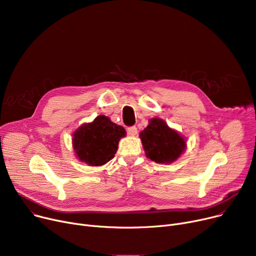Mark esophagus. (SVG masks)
I'll use <instances>...</instances> for the list:
<instances>
[{
    "label": "esophagus",
    "mask_w": 256,
    "mask_h": 256,
    "mask_svg": "<svg viewBox=\"0 0 256 256\" xmlns=\"http://www.w3.org/2000/svg\"><path fill=\"white\" fill-rule=\"evenodd\" d=\"M137 132H138V130L136 126H130L128 128V134L130 136H136Z\"/></svg>",
    "instance_id": "34e87169"
}]
</instances>
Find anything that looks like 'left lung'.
I'll use <instances>...</instances> for the list:
<instances>
[{"label":"left lung","mask_w":256,"mask_h":256,"mask_svg":"<svg viewBox=\"0 0 256 256\" xmlns=\"http://www.w3.org/2000/svg\"><path fill=\"white\" fill-rule=\"evenodd\" d=\"M139 137L146 156L158 164L176 162L186 148L184 137L158 117L150 119Z\"/></svg>","instance_id":"1"}]
</instances>
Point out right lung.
I'll use <instances>...</instances> for the list:
<instances>
[{
  "label": "right lung",
  "instance_id": "1",
  "mask_svg": "<svg viewBox=\"0 0 256 256\" xmlns=\"http://www.w3.org/2000/svg\"><path fill=\"white\" fill-rule=\"evenodd\" d=\"M124 126L98 115L91 122L83 124L72 134V148L80 162L88 166H102L111 160L121 138L126 137Z\"/></svg>",
  "mask_w": 256,
  "mask_h": 256
}]
</instances>
